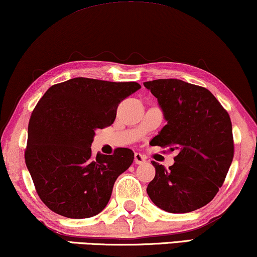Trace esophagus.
<instances>
[{
	"instance_id": "esophagus-1",
	"label": "esophagus",
	"mask_w": 257,
	"mask_h": 257,
	"mask_svg": "<svg viewBox=\"0 0 257 257\" xmlns=\"http://www.w3.org/2000/svg\"><path fill=\"white\" fill-rule=\"evenodd\" d=\"M135 162L136 164H143L147 162V157L144 155H142L141 153H136L135 154Z\"/></svg>"
}]
</instances>
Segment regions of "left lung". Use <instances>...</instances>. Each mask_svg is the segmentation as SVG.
<instances>
[{
	"label": "left lung",
	"instance_id": "left-lung-1",
	"mask_svg": "<svg viewBox=\"0 0 257 257\" xmlns=\"http://www.w3.org/2000/svg\"><path fill=\"white\" fill-rule=\"evenodd\" d=\"M156 97L167 125L154 145L177 150L166 169L153 161L156 175L147 192L157 207L188 213L207 205L225 180L233 158L229 113L206 88L176 78L144 82Z\"/></svg>",
	"mask_w": 257,
	"mask_h": 257
}]
</instances>
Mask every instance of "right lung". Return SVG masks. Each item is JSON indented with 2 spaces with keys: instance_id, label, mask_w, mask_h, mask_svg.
<instances>
[{
  "instance_id": "right-lung-1",
  "label": "right lung",
  "mask_w": 257,
  "mask_h": 257,
  "mask_svg": "<svg viewBox=\"0 0 257 257\" xmlns=\"http://www.w3.org/2000/svg\"><path fill=\"white\" fill-rule=\"evenodd\" d=\"M137 82L76 77L49 88L32 112L25 161L37 193L50 210L66 218L96 216L108 204L134 151L91 155L95 131L112 125Z\"/></svg>"
}]
</instances>
